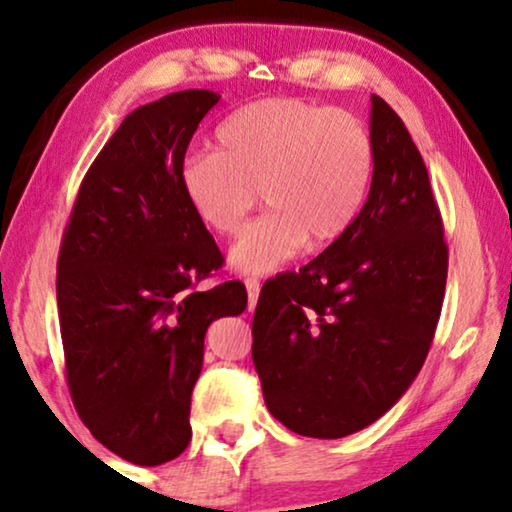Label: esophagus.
<instances>
[{"label": "esophagus", "instance_id": "1", "mask_svg": "<svg viewBox=\"0 0 512 512\" xmlns=\"http://www.w3.org/2000/svg\"><path fill=\"white\" fill-rule=\"evenodd\" d=\"M245 288H248V310L252 312L257 305V298H260V281L245 279Z\"/></svg>", "mask_w": 512, "mask_h": 512}]
</instances>
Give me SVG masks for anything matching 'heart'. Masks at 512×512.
<instances>
[{
	"instance_id": "obj_1",
	"label": "heart",
	"mask_w": 512,
	"mask_h": 512,
	"mask_svg": "<svg viewBox=\"0 0 512 512\" xmlns=\"http://www.w3.org/2000/svg\"><path fill=\"white\" fill-rule=\"evenodd\" d=\"M219 152H193L178 166L190 212L217 236H236L257 205L269 214L233 245L231 267L269 274L303 245L324 248L350 229L369 190L374 145L343 109L269 97L245 104L217 128Z\"/></svg>"
}]
</instances>
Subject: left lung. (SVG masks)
I'll return each mask as SVG.
<instances>
[{"instance_id": "1", "label": "left lung", "mask_w": 512, "mask_h": 512, "mask_svg": "<svg viewBox=\"0 0 512 512\" xmlns=\"http://www.w3.org/2000/svg\"><path fill=\"white\" fill-rule=\"evenodd\" d=\"M374 171L350 229L264 283L252 362L283 427L341 439L377 422L410 389L432 346L448 274L427 166L400 116L372 95Z\"/></svg>"}]
</instances>
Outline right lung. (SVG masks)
I'll return each mask as SVG.
<instances>
[{"label":"right lung","mask_w":512,"mask_h":512,"mask_svg":"<svg viewBox=\"0 0 512 512\" xmlns=\"http://www.w3.org/2000/svg\"><path fill=\"white\" fill-rule=\"evenodd\" d=\"M212 90L171 92L123 119L80 183L57 262L66 379L109 451L155 467L186 451L207 326L240 315V281L197 291L224 262L178 186Z\"/></svg>","instance_id":"1"}]
</instances>
